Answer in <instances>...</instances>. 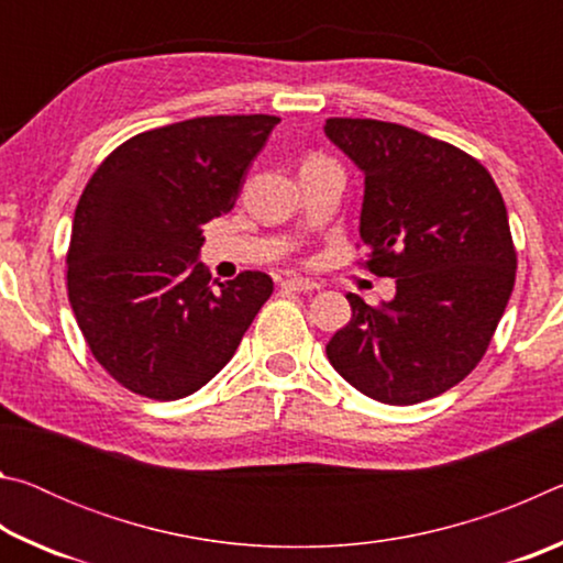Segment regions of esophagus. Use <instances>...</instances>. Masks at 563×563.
Segmentation results:
<instances>
[{
	"label": "esophagus",
	"instance_id": "esophagus-1",
	"mask_svg": "<svg viewBox=\"0 0 563 563\" xmlns=\"http://www.w3.org/2000/svg\"><path fill=\"white\" fill-rule=\"evenodd\" d=\"M285 288H290L295 292H312V290H320V285L310 278H298V275H292V278H285L283 280Z\"/></svg>",
	"mask_w": 563,
	"mask_h": 563
}]
</instances>
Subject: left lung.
I'll list each match as a JSON object with an SVG mask.
<instances>
[{"instance_id": "left-lung-1", "label": "left lung", "mask_w": 563, "mask_h": 563, "mask_svg": "<svg viewBox=\"0 0 563 563\" xmlns=\"http://www.w3.org/2000/svg\"><path fill=\"white\" fill-rule=\"evenodd\" d=\"M325 136L365 174L360 241L389 302L350 292L352 320L328 360L362 395L417 405L446 393L487 352L517 278L507 206L479 161L375 119H328Z\"/></svg>"}]
</instances>
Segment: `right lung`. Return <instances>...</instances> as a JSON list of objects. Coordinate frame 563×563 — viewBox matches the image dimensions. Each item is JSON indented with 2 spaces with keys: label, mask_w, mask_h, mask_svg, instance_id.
Segmentation results:
<instances>
[{
  "label": "right lung",
  "mask_w": 563,
  "mask_h": 563,
  "mask_svg": "<svg viewBox=\"0 0 563 563\" xmlns=\"http://www.w3.org/2000/svg\"><path fill=\"white\" fill-rule=\"evenodd\" d=\"M278 117H198L129 139L79 198L66 288L99 365L131 393L180 399L235 355L271 298V275L218 283L201 228L235 206Z\"/></svg>",
  "instance_id": "add662e5"
}]
</instances>
